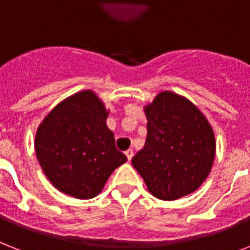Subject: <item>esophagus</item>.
I'll list each match as a JSON object with an SVG mask.
<instances>
[{"label": "esophagus", "instance_id": "obj_1", "mask_svg": "<svg viewBox=\"0 0 250 250\" xmlns=\"http://www.w3.org/2000/svg\"><path fill=\"white\" fill-rule=\"evenodd\" d=\"M125 156H127V160H128V161H131V159L133 157V150L132 149L125 150Z\"/></svg>", "mask_w": 250, "mask_h": 250}]
</instances>
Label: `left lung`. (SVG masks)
<instances>
[{
	"label": "left lung",
	"instance_id": "1",
	"mask_svg": "<svg viewBox=\"0 0 250 250\" xmlns=\"http://www.w3.org/2000/svg\"><path fill=\"white\" fill-rule=\"evenodd\" d=\"M146 140L132 157L153 197L176 201L206 181L215 160L212 127L188 98L165 90L144 107Z\"/></svg>",
	"mask_w": 250,
	"mask_h": 250
}]
</instances>
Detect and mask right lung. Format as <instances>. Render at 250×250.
<instances>
[{"label":"right lung","mask_w":250,"mask_h":250,"mask_svg":"<svg viewBox=\"0 0 250 250\" xmlns=\"http://www.w3.org/2000/svg\"><path fill=\"white\" fill-rule=\"evenodd\" d=\"M107 117L98 95L83 90L55 106L38 127L36 157L59 191L77 199L97 197L112 171L127 161L115 146Z\"/></svg>","instance_id":"right-lung-1"}]
</instances>
